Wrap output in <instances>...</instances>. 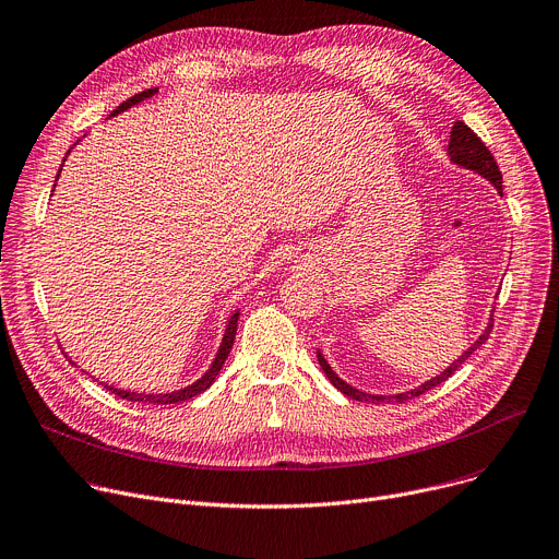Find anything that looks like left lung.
Instances as JSON below:
<instances>
[{
    "instance_id": "8db88e82",
    "label": "left lung",
    "mask_w": 559,
    "mask_h": 559,
    "mask_svg": "<svg viewBox=\"0 0 559 559\" xmlns=\"http://www.w3.org/2000/svg\"><path fill=\"white\" fill-rule=\"evenodd\" d=\"M448 155H450V159L456 164V166H463V168H467V170H474L476 175H480V177H486L495 189H497V193L499 195H503V177H501V170H499V166H497V162H495V157H492V153L488 151L486 147V143H483L463 121H456L454 123V128H452V132H450V145H448ZM490 330H492V319H490V323H488V328L483 330V334L480 337L459 357V359H454L448 368L442 370L440 376H436V378H431V380H427L425 384H420V386H416V389H412V391H404V393H395V395H373V393H366V391H359V389H355V386H350L348 382H344L337 373H334V370L330 368V364L325 361V357L321 355V350H317V359H319V366L323 368V373H325V378L330 380V384L337 389V391H342L344 395H348V397H353V400H359V402H373V404H389V402H404V400H412V397H418V395H423V393H427L429 389H433V386H438V384H442L444 380L448 378H452V373H456L459 370V366L480 346V344H486V340H488V334H490Z\"/></svg>"
}]
</instances>
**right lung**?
Segmentation results:
<instances>
[{
	"instance_id": "add662e5",
	"label": "right lung",
	"mask_w": 559,
	"mask_h": 559,
	"mask_svg": "<svg viewBox=\"0 0 559 559\" xmlns=\"http://www.w3.org/2000/svg\"><path fill=\"white\" fill-rule=\"evenodd\" d=\"M159 90L157 87H153V90H145V92H141V94H134L132 98H128V100H123L115 111H111L109 117H117V115H121V111H126V109H130L132 105H139L141 100H145V98H153L155 94H157ZM69 155V153H67ZM64 162V159H62ZM62 170V168H60ZM60 170H58V175H56V179L60 177ZM238 317H240V310H236L231 317H229V321H227V330H225V334H222V344H219V348H217V353H215V359L211 361V366H209V370L206 373L200 378V380H195L193 384H189V386H183V389H179V391H170V393H139V391H128V389H117V386H111V384H103L107 391H111L115 395H119V397H123V400H130V402H147V404H175V402H183V400H191V397H195V395H200V393H204L213 382H215V378L219 376V370H222V366H225V361H227V357H229V353H231V346H234V340H236V330H238ZM71 361V359H69ZM73 364V361H71ZM76 366V364H73Z\"/></svg>"
}]
</instances>
